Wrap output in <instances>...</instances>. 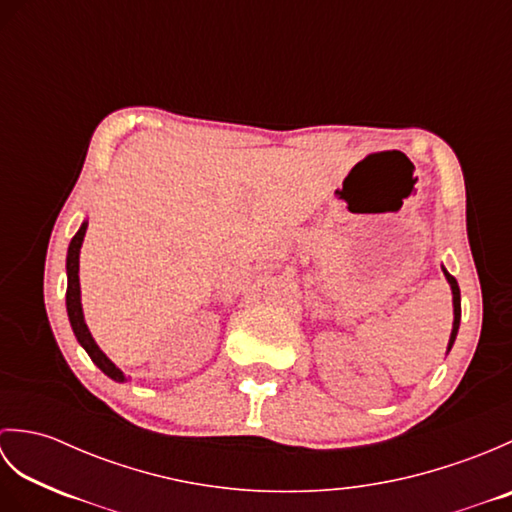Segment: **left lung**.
I'll return each instance as SVG.
<instances>
[{
	"label": "left lung",
	"instance_id": "1",
	"mask_svg": "<svg viewBox=\"0 0 512 512\" xmlns=\"http://www.w3.org/2000/svg\"><path fill=\"white\" fill-rule=\"evenodd\" d=\"M444 270V277H447L449 286H451V292H453V330H451V339H449V347L447 350H451L453 343H455V336H458V330H460V317H462V306H460V286L458 281H455L453 275L447 273V268Z\"/></svg>",
	"mask_w": 512,
	"mask_h": 512
}]
</instances>
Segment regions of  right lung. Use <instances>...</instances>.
<instances>
[{"mask_svg": "<svg viewBox=\"0 0 512 512\" xmlns=\"http://www.w3.org/2000/svg\"><path fill=\"white\" fill-rule=\"evenodd\" d=\"M85 231H88V222H83L79 231L72 237V242L68 246V259H65V270H68V290H65V308H68V317H70V325L74 330L76 341L83 345V350L90 354V358L94 361V365L101 369L103 374L110 376L116 383H123L125 374L118 369L110 358L103 354V350L96 341L92 339V334L85 325L83 319V308H81V284H79V253L83 246V237Z\"/></svg>", "mask_w": 512, "mask_h": 512, "instance_id": "1", "label": "right lung"}]
</instances>
